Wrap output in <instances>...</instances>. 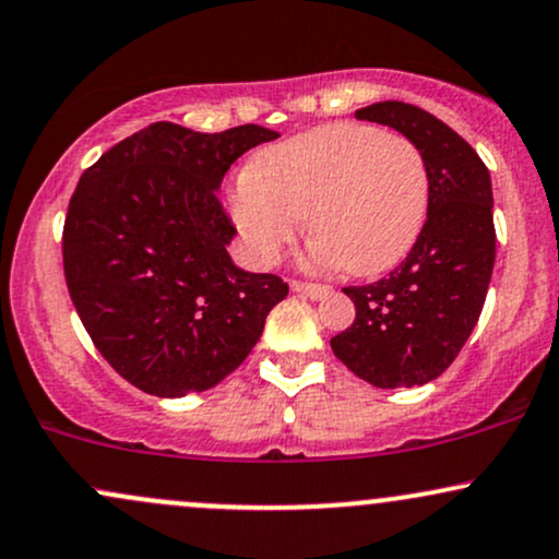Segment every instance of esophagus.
Instances as JSON below:
<instances>
[{
  "label": "esophagus",
  "mask_w": 559,
  "mask_h": 559,
  "mask_svg": "<svg viewBox=\"0 0 559 559\" xmlns=\"http://www.w3.org/2000/svg\"><path fill=\"white\" fill-rule=\"evenodd\" d=\"M292 292H297L301 297H310V299H323L329 297L331 288L320 284H307V281H292Z\"/></svg>",
  "instance_id": "esophagus-1"
}]
</instances>
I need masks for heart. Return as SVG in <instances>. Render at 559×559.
<instances>
[{"mask_svg": "<svg viewBox=\"0 0 559 559\" xmlns=\"http://www.w3.org/2000/svg\"><path fill=\"white\" fill-rule=\"evenodd\" d=\"M431 210V168L402 133L331 123L267 146L230 194V215L252 260L271 265L297 239H316V271L381 275L413 252Z\"/></svg>", "mask_w": 559, "mask_h": 559, "instance_id": "1", "label": "heart"}]
</instances>
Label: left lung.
I'll list each match as a JSON object with an SVG mask.
<instances>
[{"mask_svg": "<svg viewBox=\"0 0 559 559\" xmlns=\"http://www.w3.org/2000/svg\"><path fill=\"white\" fill-rule=\"evenodd\" d=\"M355 118L420 146L431 168V210L400 267L376 284L344 288L357 316L331 349L378 389L423 386L454 362L484 310L497 254L491 176L460 133L420 107L376 102Z\"/></svg>", "mask_w": 559, "mask_h": 559, "instance_id": "8db88e82", "label": "left lung"}]
</instances>
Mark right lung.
Here are the masks:
<instances>
[{
    "label": "right lung",
    "mask_w": 559,
    "mask_h": 559,
    "mask_svg": "<svg viewBox=\"0 0 559 559\" xmlns=\"http://www.w3.org/2000/svg\"><path fill=\"white\" fill-rule=\"evenodd\" d=\"M262 126L199 133L152 123L83 170L62 230L70 299L128 383L176 396L213 389L247 360L288 286L234 265L217 189Z\"/></svg>",
    "instance_id": "right-lung-1"
}]
</instances>
